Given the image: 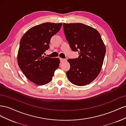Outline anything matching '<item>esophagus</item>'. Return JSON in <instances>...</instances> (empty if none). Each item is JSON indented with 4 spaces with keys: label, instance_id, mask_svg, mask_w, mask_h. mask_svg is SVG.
I'll list each match as a JSON object with an SVG mask.
<instances>
[{
    "label": "esophagus",
    "instance_id": "1",
    "mask_svg": "<svg viewBox=\"0 0 126 126\" xmlns=\"http://www.w3.org/2000/svg\"><path fill=\"white\" fill-rule=\"evenodd\" d=\"M60 62L62 63H64V62H66L67 59H63V58H60Z\"/></svg>",
    "mask_w": 126,
    "mask_h": 126
}]
</instances>
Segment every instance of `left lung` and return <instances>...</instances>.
Instances as JSON below:
<instances>
[{
  "label": "left lung",
  "mask_w": 126,
  "mask_h": 126,
  "mask_svg": "<svg viewBox=\"0 0 126 126\" xmlns=\"http://www.w3.org/2000/svg\"><path fill=\"white\" fill-rule=\"evenodd\" d=\"M66 39L78 58L68 59L70 67L66 72L69 80L77 86L89 84L99 74L106 54V47L97 30L81 23L65 24Z\"/></svg>",
  "instance_id": "8db88e82"
}]
</instances>
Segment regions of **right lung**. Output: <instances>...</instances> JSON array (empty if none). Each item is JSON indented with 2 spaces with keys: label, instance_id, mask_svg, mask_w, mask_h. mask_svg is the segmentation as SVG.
Wrapping results in <instances>:
<instances>
[{
  "label": "right lung",
  "instance_id": "right-lung-1",
  "mask_svg": "<svg viewBox=\"0 0 126 126\" xmlns=\"http://www.w3.org/2000/svg\"><path fill=\"white\" fill-rule=\"evenodd\" d=\"M62 23L46 22L33 26L22 37L18 53V64L29 80L43 85L50 82L60 60L43 56L50 48L51 37L60 30Z\"/></svg>",
  "mask_w": 126,
  "mask_h": 126
}]
</instances>
